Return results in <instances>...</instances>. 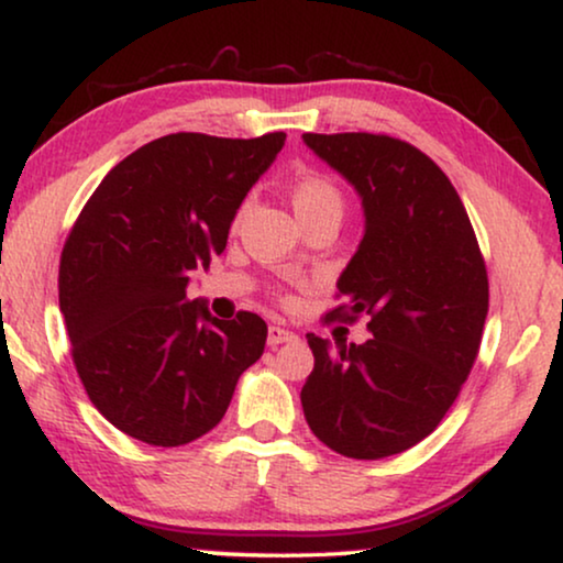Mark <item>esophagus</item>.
<instances>
[{"mask_svg": "<svg viewBox=\"0 0 563 563\" xmlns=\"http://www.w3.org/2000/svg\"><path fill=\"white\" fill-rule=\"evenodd\" d=\"M295 333H291V330H287V328H279V325H268V345H272V349H276V345H282V343H291L295 341Z\"/></svg>", "mask_w": 563, "mask_h": 563, "instance_id": "1", "label": "esophagus"}]
</instances>
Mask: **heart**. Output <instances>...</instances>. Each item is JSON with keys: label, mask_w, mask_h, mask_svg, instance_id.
<instances>
[{"label": "heart", "mask_w": 563, "mask_h": 563, "mask_svg": "<svg viewBox=\"0 0 563 563\" xmlns=\"http://www.w3.org/2000/svg\"><path fill=\"white\" fill-rule=\"evenodd\" d=\"M291 205H295L297 218H307L320 210H343V197L325 176L305 174L291 184Z\"/></svg>", "instance_id": "heart-1"}]
</instances>
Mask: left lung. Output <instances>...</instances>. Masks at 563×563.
Here are the masks:
<instances>
[{"label": "left lung", "instance_id": "left-lung-1", "mask_svg": "<svg viewBox=\"0 0 563 563\" xmlns=\"http://www.w3.org/2000/svg\"><path fill=\"white\" fill-rule=\"evenodd\" d=\"M302 137L364 205V241L338 279L345 305L328 314H366L372 333L361 345L307 335L314 368L299 395L305 420L343 456H395L433 433L472 372L489 310L487 266L449 176L415 145L374 133Z\"/></svg>", "mask_w": 563, "mask_h": 563}]
</instances>
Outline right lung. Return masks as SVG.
Masks as SVG:
<instances>
[{
  "label": "right lung",
  "mask_w": 563,
  "mask_h": 563,
  "mask_svg": "<svg viewBox=\"0 0 563 563\" xmlns=\"http://www.w3.org/2000/svg\"><path fill=\"white\" fill-rule=\"evenodd\" d=\"M284 141L164 135L122 158L76 218L60 312L91 405L125 435L164 449L205 435L264 353L258 314L212 318L187 284L225 251L238 207Z\"/></svg>",
  "instance_id": "1"
}]
</instances>
